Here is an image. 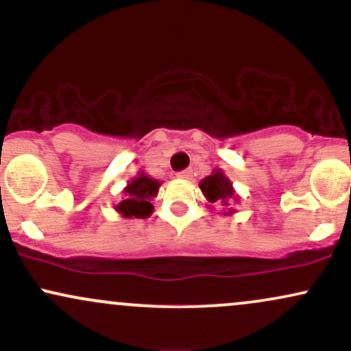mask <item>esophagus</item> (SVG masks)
<instances>
[{
    "label": "esophagus",
    "mask_w": 351,
    "mask_h": 351,
    "mask_svg": "<svg viewBox=\"0 0 351 351\" xmlns=\"http://www.w3.org/2000/svg\"><path fill=\"white\" fill-rule=\"evenodd\" d=\"M176 176H178L180 180H191V176H193V171L189 170V168H188V170L178 171V175H176Z\"/></svg>",
    "instance_id": "34e87169"
}]
</instances>
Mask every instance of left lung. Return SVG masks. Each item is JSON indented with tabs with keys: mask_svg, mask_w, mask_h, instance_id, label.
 I'll use <instances>...</instances> for the list:
<instances>
[{
	"mask_svg": "<svg viewBox=\"0 0 351 351\" xmlns=\"http://www.w3.org/2000/svg\"><path fill=\"white\" fill-rule=\"evenodd\" d=\"M201 191H203L204 198H206L211 204H223V206H228L229 201H239V198L234 195V188H232V183L229 178L224 175L223 170H215L213 175L206 176L204 180H201L199 183ZM234 213V209H229L226 215H231Z\"/></svg>",
	"mask_w": 351,
	"mask_h": 351,
	"instance_id": "8db88e82",
	"label": "left lung"
}]
</instances>
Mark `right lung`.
I'll use <instances>...</instances> for the list:
<instances>
[{"label": "right lung", "mask_w": 351, "mask_h": 351, "mask_svg": "<svg viewBox=\"0 0 351 351\" xmlns=\"http://www.w3.org/2000/svg\"><path fill=\"white\" fill-rule=\"evenodd\" d=\"M160 181L153 180L143 171H140L138 176H135L127 188L123 189V199L117 204L115 209L123 217H138L145 219L153 213L152 198H155L158 193Z\"/></svg>", "instance_id": "add662e5"}]
</instances>
